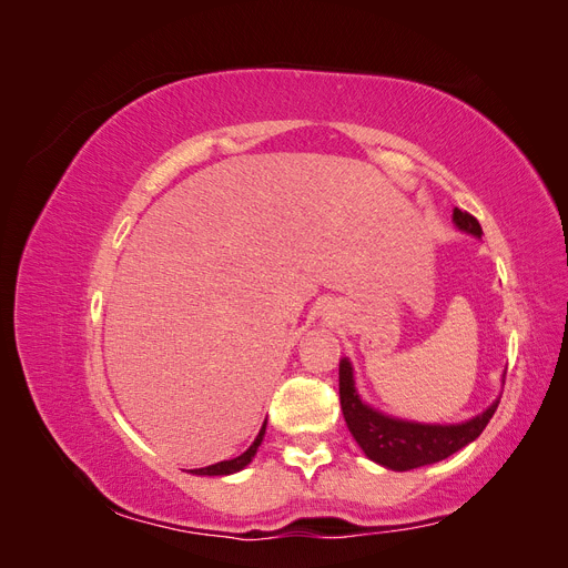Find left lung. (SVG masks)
Segmentation results:
<instances>
[{
	"label": "left lung",
	"instance_id": "left-lung-1",
	"mask_svg": "<svg viewBox=\"0 0 568 568\" xmlns=\"http://www.w3.org/2000/svg\"><path fill=\"white\" fill-rule=\"evenodd\" d=\"M455 225L474 236L484 234L478 220L467 213L455 209L453 213ZM338 395H341V409L343 419H346L353 438L357 440L365 455L393 471H409L424 467V464H434L453 453L462 450L464 445L476 440L484 432L486 424L493 419L497 405L495 400L484 415H478L464 424H417V422H403L382 415L372 407H367L357 398V390L353 384V369L348 359H341L338 365Z\"/></svg>",
	"mask_w": 568,
	"mask_h": 568
}]
</instances>
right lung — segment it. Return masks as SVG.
Instances as JSON below:
<instances>
[{"mask_svg":"<svg viewBox=\"0 0 568 568\" xmlns=\"http://www.w3.org/2000/svg\"><path fill=\"white\" fill-rule=\"evenodd\" d=\"M265 424H267V419H265ZM265 424H263V428H261V434L255 436L253 445H251V448H248L244 455H239V457H234V459H225V462L211 464V467H203V469H189V471H192V474H201V476H227V474H234V471H239V469H244L246 464L253 459V455H255V450H257V445L263 443V436H265Z\"/></svg>","mask_w":568,"mask_h":568,"instance_id":"add662e5","label":"right lung"}]
</instances>
